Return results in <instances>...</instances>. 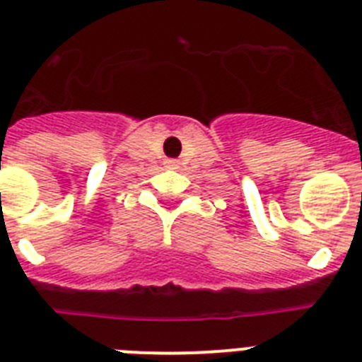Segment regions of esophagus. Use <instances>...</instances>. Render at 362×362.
<instances>
[{
    "label": "esophagus",
    "mask_w": 362,
    "mask_h": 362,
    "mask_svg": "<svg viewBox=\"0 0 362 362\" xmlns=\"http://www.w3.org/2000/svg\"><path fill=\"white\" fill-rule=\"evenodd\" d=\"M165 165H166V168H177V166H179V160H175V159H166V160H165Z\"/></svg>",
    "instance_id": "34e87169"
}]
</instances>
